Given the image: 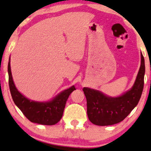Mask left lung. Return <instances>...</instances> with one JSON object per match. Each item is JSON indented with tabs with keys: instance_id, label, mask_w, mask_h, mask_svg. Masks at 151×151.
I'll return each instance as SVG.
<instances>
[{
	"instance_id": "obj_1",
	"label": "left lung",
	"mask_w": 151,
	"mask_h": 151,
	"mask_svg": "<svg viewBox=\"0 0 151 151\" xmlns=\"http://www.w3.org/2000/svg\"><path fill=\"white\" fill-rule=\"evenodd\" d=\"M141 67L131 89L118 97H110L98 90L83 88L89 121L95 125L109 126L124 120L138 104L144 85L145 61L141 54Z\"/></svg>"
}]
</instances>
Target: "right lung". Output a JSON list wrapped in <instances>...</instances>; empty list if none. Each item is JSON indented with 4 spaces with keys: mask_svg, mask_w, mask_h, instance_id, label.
Returning <instances> with one entry per match:
<instances>
[{
    "mask_svg": "<svg viewBox=\"0 0 151 151\" xmlns=\"http://www.w3.org/2000/svg\"><path fill=\"white\" fill-rule=\"evenodd\" d=\"M8 83L10 93L15 104L25 116L32 123L42 125H55L62 119L66 102L70 93L75 90L74 86L65 90L48 102L31 101L20 93L15 87L12 77L10 61L8 65Z\"/></svg>",
    "mask_w": 151,
    "mask_h": 151,
    "instance_id": "add662e5",
    "label": "right lung"
}]
</instances>
